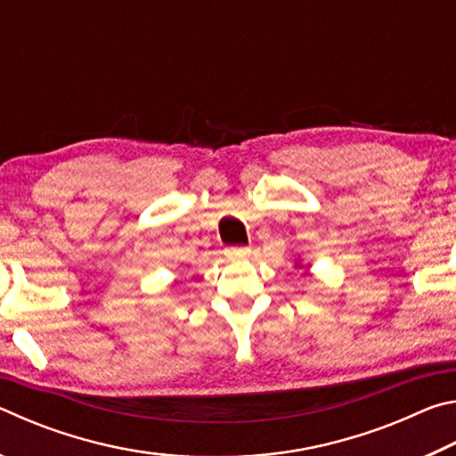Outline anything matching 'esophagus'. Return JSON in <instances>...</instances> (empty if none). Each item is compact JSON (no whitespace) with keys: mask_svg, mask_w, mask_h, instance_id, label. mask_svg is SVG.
<instances>
[{"mask_svg":"<svg viewBox=\"0 0 456 456\" xmlns=\"http://www.w3.org/2000/svg\"><path fill=\"white\" fill-rule=\"evenodd\" d=\"M225 256L231 261H241L251 256V249L249 247H229V249H225Z\"/></svg>","mask_w":456,"mask_h":456,"instance_id":"obj_1","label":"esophagus"}]
</instances>
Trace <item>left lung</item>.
Here are the masks:
<instances>
[{
    "label": "left lung",
    "instance_id": "obj_1",
    "mask_svg": "<svg viewBox=\"0 0 456 456\" xmlns=\"http://www.w3.org/2000/svg\"><path fill=\"white\" fill-rule=\"evenodd\" d=\"M296 269H304V275H310V267L312 264H304L302 259H296V265H293Z\"/></svg>",
    "mask_w": 456,
    "mask_h": 456
}]
</instances>
